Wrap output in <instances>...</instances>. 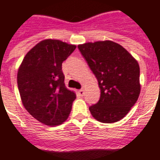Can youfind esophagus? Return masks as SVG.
Returning <instances> with one entry per match:
<instances>
[{
	"instance_id": "esophagus-1",
	"label": "esophagus",
	"mask_w": 160,
	"mask_h": 160,
	"mask_svg": "<svg viewBox=\"0 0 160 160\" xmlns=\"http://www.w3.org/2000/svg\"><path fill=\"white\" fill-rule=\"evenodd\" d=\"M78 93L80 94L81 96H83L84 95H85V91H84L83 89H80V90H79V91H78Z\"/></svg>"
}]
</instances>
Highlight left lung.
Here are the masks:
<instances>
[{"instance_id":"1","label":"left lung","mask_w":160,"mask_h":160,"mask_svg":"<svg viewBox=\"0 0 160 160\" xmlns=\"http://www.w3.org/2000/svg\"><path fill=\"white\" fill-rule=\"evenodd\" d=\"M78 48L101 89L99 102L89 107L91 115L104 123L122 119L139 96L138 61L122 46L109 40L86 42Z\"/></svg>"}]
</instances>
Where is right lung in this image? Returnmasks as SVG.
<instances>
[{
  "label": "right lung",
  "mask_w": 160,
  "mask_h": 160,
  "mask_svg": "<svg viewBox=\"0 0 160 160\" xmlns=\"http://www.w3.org/2000/svg\"><path fill=\"white\" fill-rule=\"evenodd\" d=\"M76 48L60 40H42L23 58L18 72V85L26 110L48 126L67 120L75 93L64 84L62 63Z\"/></svg>",
  "instance_id": "right-lung-1"
}]
</instances>
